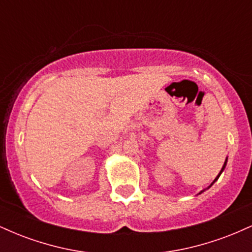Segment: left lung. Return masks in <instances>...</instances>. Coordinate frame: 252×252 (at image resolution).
<instances>
[{
  "label": "left lung",
  "instance_id": "obj_1",
  "mask_svg": "<svg viewBox=\"0 0 252 252\" xmlns=\"http://www.w3.org/2000/svg\"><path fill=\"white\" fill-rule=\"evenodd\" d=\"M226 162H227V158H226V160H225V162H224V166H222V168H221V170H220V172H219V174L218 175H217V178L215 179V180H213V182H212V184H211L210 185V186L209 187H207V189H210V187L211 186H212V185L213 184H215V182L217 181V180H218V178H219V176H220V174H221V173H222V170H224L225 169V166H226ZM205 190V189H204ZM204 190H201V192L200 193H202V192H204ZM200 193H199V194H200Z\"/></svg>",
  "mask_w": 252,
  "mask_h": 252
}]
</instances>
